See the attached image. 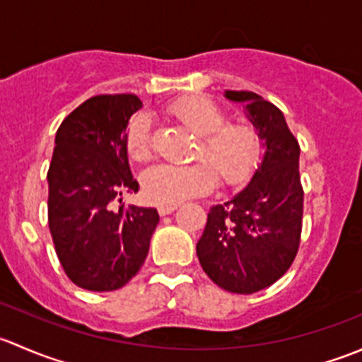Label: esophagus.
<instances>
[{"label":"esophagus","mask_w":362,"mask_h":362,"mask_svg":"<svg viewBox=\"0 0 362 362\" xmlns=\"http://www.w3.org/2000/svg\"><path fill=\"white\" fill-rule=\"evenodd\" d=\"M177 208H178V204H160V206L158 208V211H159V215H170V214H173Z\"/></svg>","instance_id":"1"}]
</instances>
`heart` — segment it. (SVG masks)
<instances>
[{
  "label": "heart",
  "mask_w": 362,
  "mask_h": 362,
  "mask_svg": "<svg viewBox=\"0 0 362 362\" xmlns=\"http://www.w3.org/2000/svg\"><path fill=\"white\" fill-rule=\"evenodd\" d=\"M168 112L198 134L194 159L187 166L158 164L145 171L144 194L154 204H178L210 192L217 175L224 187H240L254 175L264 154V140L249 122H228V113L202 94L168 105ZM126 151L131 159L148 160L154 152L152 120L138 113L126 129Z\"/></svg>",
  "instance_id": "b5f03b06"
}]
</instances>
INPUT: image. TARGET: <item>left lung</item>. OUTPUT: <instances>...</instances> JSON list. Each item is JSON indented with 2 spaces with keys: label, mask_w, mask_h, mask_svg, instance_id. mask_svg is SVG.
<instances>
[{
  "label": "left lung",
  "mask_w": 362,
  "mask_h": 362,
  "mask_svg": "<svg viewBox=\"0 0 362 362\" xmlns=\"http://www.w3.org/2000/svg\"><path fill=\"white\" fill-rule=\"evenodd\" d=\"M245 103L266 152L245 189L208 211L196 245L203 272L224 291L252 294L275 284L293 264L303 228L299 144L284 113L250 90H226Z\"/></svg>",
  "instance_id": "left-lung-1"
}]
</instances>
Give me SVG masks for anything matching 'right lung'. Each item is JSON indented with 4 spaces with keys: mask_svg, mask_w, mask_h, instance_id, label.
<instances>
[{
    "mask_svg": "<svg viewBox=\"0 0 362 362\" xmlns=\"http://www.w3.org/2000/svg\"><path fill=\"white\" fill-rule=\"evenodd\" d=\"M134 94H101L76 107L56 134L49 173V229L56 254L75 286L96 293L120 289L144 266L156 208H113L136 192L126 151Z\"/></svg>",
    "mask_w": 362,
    "mask_h": 362,
    "instance_id": "add662e5",
    "label": "right lung"
}]
</instances>
